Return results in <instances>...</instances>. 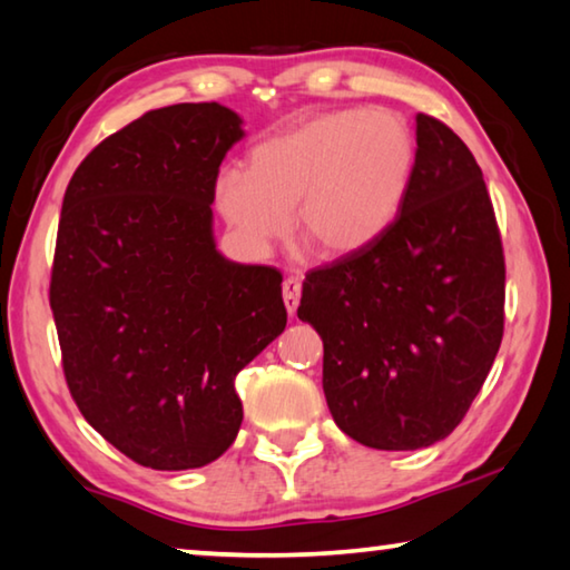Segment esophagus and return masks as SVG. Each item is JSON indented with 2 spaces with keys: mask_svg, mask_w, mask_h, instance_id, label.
Listing matches in <instances>:
<instances>
[{
  "mask_svg": "<svg viewBox=\"0 0 570 570\" xmlns=\"http://www.w3.org/2000/svg\"><path fill=\"white\" fill-rule=\"evenodd\" d=\"M282 288H284V304H286V312H288V314H296L298 298H302V282H298V278H286Z\"/></svg>",
  "mask_w": 570,
  "mask_h": 570,
  "instance_id": "esophagus-1",
  "label": "esophagus"
}]
</instances>
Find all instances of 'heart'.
<instances>
[{
	"label": "heart",
	"mask_w": 570,
	"mask_h": 570,
	"mask_svg": "<svg viewBox=\"0 0 570 570\" xmlns=\"http://www.w3.org/2000/svg\"><path fill=\"white\" fill-rule=\"evenodd\" d=\"M417 146L407 120L387 110L306 118L226 168L216 206L240 244L266 254L288 230L324 258H344L387 234L407 198Z\"/></svg>",
	"instance_id": "obj_1"
}]
</instances>
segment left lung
<instances>
[{"mask_svg": "<svg viewBox=\"0 0 570 570\" xmlns=\"http://www.w3.org/2000/svg\"><path fill=\"white\" fill-rule=\"evenodd\" d=\"M414 122L397 220L377 244L308 272L296 312L324 342L334 422L374 450L445 440L503 340L505 258L482 170L445 122Z\"/></svg>", "mask_w": 570, "mask_h": 570, "instance_id": "1", "label": "left lung"}]
</instances>
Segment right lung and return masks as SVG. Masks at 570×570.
<instances>
[{
  "instance_id": "add662e5",
  "label": "right lung",
  "mask_w": 570,
  "mask_h": 570,
  "mask_svg": "<svg viewBox=\"0 0 570 570\" xmlns=\"http://www.w3.org/2000/svg\"><path fill=\"white\" fill-rule=\"evenodd\" d=\"M244 135L226 105H168L105 138L65 190L50 284L65 380L142 468L224 455L244 420L236 374L286 326L282 274L214 238L220 160Z\"/></svg>"
}]
</instances>
